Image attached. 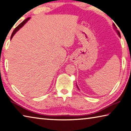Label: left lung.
Wrapping results in <instances>:
<instances>
[{
    "label": "left lung",
    "instance_id": "obj_1",
    "mask_svg": "<svg viewBox=\"0 0 131 131\" xmlns=\"http://www.w3.org/2000/svg\"><path fill=\"white\" fill-rule=\"evenodd\" d=\"M113 25H114V27H115V28H116V26H115V24H113ZM117 33H118V35L120 36V37H121V35H120V32H119V31H118V30H117ZM77 87H78V86H77Z\"/></svg>",
    "mask_w": 131,
    "mask_h": 131
}]
</instances>
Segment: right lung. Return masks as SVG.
I'll use <instances>...</instances> for the list:
<instances>
[{
  "label": "right lung",
  "instance_id": "obj_1",
  "mask_svg": "<svg viewBox=\"0 0 131 131\" xmlns=\"http://www.w3.org/2000/svg\"><path fill=\"white\" fill-rule=\"evenodd\" d=\"M29 17H28V18H27V19H25V20H24L23 21V22L22 23H20V24H19L18 25V26H17L16 28H15L14 29V31H13V33H12V36H11V39H12V38H13V36L14 35V34H16V32H17V31H18V30L19 29H20V28H21V27H22L23 26V25H24L25 24V23H26L27 22V21H28L29 20Z\"/></svg>",
  "mask_w": 131,
  "mask_h": 131
}]
</instances>
